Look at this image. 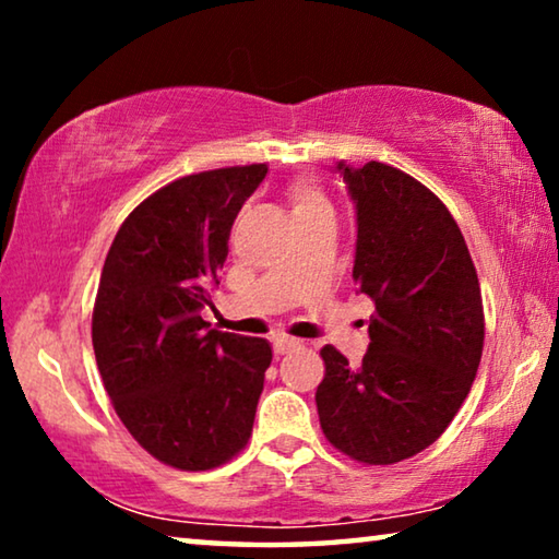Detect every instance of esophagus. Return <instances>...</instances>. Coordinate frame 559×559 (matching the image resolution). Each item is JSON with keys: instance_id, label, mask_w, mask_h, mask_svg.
<instances>
[{"instance_id": "1", "label": "esophagus", "mask_w": 559, "mask_h": 559, "mask_svg": "<svg viewBox=\"0 0 559 559\" xmlns=\"http://www.w3.org/2000/svg\"><path fill=\"white\" fill-rule=\"evenodd\" d=\"M302 343L296 337H276L273 340V353L276 355H286L290 353V349H298Z\"/></svg>"}]
</instances>
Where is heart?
Returning <instances> with one entry per match:
<instances>
[{"label":"heart","instance_id":"obj_1","mask_svg":"<svg viewBox=\"0 0 559 559\" xmlns=\"http://www.w3.org/2000/svg\"><path fill=\"white\" fill-rule=\"evenodd\" d=\"M286 200L290 204L293 219H302V216L330 210V202L313 177H296L290 179L286 187Z\"/></svg>","mask_w":559,"mask_h":559}]
</instances>
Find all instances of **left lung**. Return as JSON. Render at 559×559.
Here are the masks:
<instances>
[{"instance_id": "1", "label": "left lung", "mask_w": 559, "mask_h": 559, "mask_svg": "<svg viewBox=\"0 0 559 559\" xmlns=\"http://www.w3.org/2000/svg\"><path fill=\"white\" fill-rule=\"evenodd\" d=\"M337 169L357 210L353 278L374 313L359 367L320 349L316 404L337 451L390 466L431 447L459 414L484 353V300L459 224L431 189L374 159Z\"/></svg>"}]
</instances>
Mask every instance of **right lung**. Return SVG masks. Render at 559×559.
Masks as SVG:
<instances>
[{
  "instance_id": "obj_1",
  "label": "right lung",
  "mask_w": 559,
  "mask_h": 559,
  "mask_svg": "<svg viewBox=\"0 0 559 559\" xmlns=\"http://www.w3.org/2000/svg\"><path fill=\"white\" fill-rule=\"evenodd\" d=\"M269 165L206 169L128 214L103 263L93 353L112 409L150 456L210 471L249 443L271 365L263 337L210 330L231 224Z\"/></svg>"
}]
</instances>
